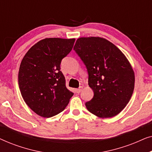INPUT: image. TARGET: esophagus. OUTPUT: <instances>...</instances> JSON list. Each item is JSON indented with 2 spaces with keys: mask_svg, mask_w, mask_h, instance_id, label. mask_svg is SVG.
<instances>
[{
  "mask_svg": "<svg viewBox=\"0 0 152 152\" xmlns=\"http://www.w3.org/2000/svg\"><path fill=\"white\" fill-rule=\"evenodd\" d=\"M82 87L81 86L80 88H77V89H75V92L77 93H80L81 91H82Z\"/></svg>",
  "mask_w": 152,
  "mask_h": 152,
  "instance_id": "34e87169",
  "label": "esophagus"
}]
</instances>
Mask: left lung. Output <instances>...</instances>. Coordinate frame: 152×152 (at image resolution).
<instances>
[{"label":"left lung","instance_id":"8db88e82","mask_svg":"<svg viewBox=\"0 0 152 152\" xmlns=\"http://www.w3.org/2000/svg\"><path fill=\"white\" fill-rule=\"evenodd\" d=\"M74 50L86 66L88 85L94 96L86 109L102 118L120 113L134 92L135 75L125 55L113 43L101 37H81Z\"/></svg>","mask_w":152,"mask_h":152}]
</instances>
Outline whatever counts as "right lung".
<instances>
[{
	"mask_svg": "<svg viewBox=\"0 0 152 152\" xmlns=\"http://www.w3.org/2000/svg\"><path fill=\"white\" fill-rule=\"evenodd\" d=\"M75 39L46 38L27 52L18 81L26 104L37 115L50 118L63 111L73 93L66 86L61 60L73 47Z\"/></svg>",
	"mask_w": 152,
	"mask_h": 152,
	"instance_id": "1",
	"label": "right lung"
}]
</instances>
